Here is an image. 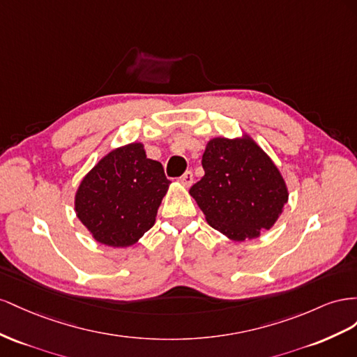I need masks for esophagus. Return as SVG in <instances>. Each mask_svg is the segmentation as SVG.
Instances as JSON below:
<instances>
[{
  "instance_id": "34e87169",
  "label": "esophagus",
  "mask_w": 357,
  "mask_h": 357,
  "mask_svg": "<svg viewBox=\"0 0 357 357\" xmlns=\"http://www.w3.org/2000/svg\"><path fill=\"white\" fill-rule=\"evenodd\" d=\"M192 179H195V178H192V172L187 170V172L184 173V175H182V176L179 178V182H181V184H182V185H185V187H190V185L192 184Z\"/></svg>"
}]
</instances>
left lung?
<instances>
[{
    "label": "left lung",
    "mask_w": 357,
    "mask_h": 357,
    "mask_svg": "<svg viewBox=\"0 0 357 357\" xmlns=\"http://www.w3.org/2000/svg\"><path fill=\"white\" fill-rule=\"evenodd\" d=\"M205 176L190 188L209 226L233 241L257 238L277 221L289 195L280 170L248 137L212 139Z\"/></svg>",
    "instance_id": "8db88e82"
}]
</instances>
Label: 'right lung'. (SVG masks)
<instances>
[{"label": "right lung", "mask_w": 357, "mask_h": 357, "mask_svg": "<svg viewBox=\"0 0 357 357\" xmlns=\"http://www.w3.org/2000/svg\"><path fill=\"white\" fill-rule=\"evenodd\" d=\"M169 184L161 162L146 158L144 145L118 148L80 182L77 217L96 241L109 247H130L154 226Z\"/></svg>", "instance_id": "obj_1"}]
</instances>
